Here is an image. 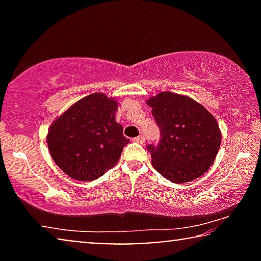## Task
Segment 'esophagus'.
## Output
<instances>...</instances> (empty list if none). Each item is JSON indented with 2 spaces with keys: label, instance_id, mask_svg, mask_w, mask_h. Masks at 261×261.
Masks as SVG:
<instances>
[{
  "label": "esophagus",
  "instance_id": "esophagus-1",
  "mask_svg": "<svg viewBox=\"0 0 261 261\" xmlns=\"http://www.w3.org/2000/svg\"><path fill=\"white\" fill-rule=\"evenodd\" d=\"M133 141L134 142H138V144H144V142H145V137H142V135H139V137L133 139Z\"/></svg>",
  "mask_w": 261,
  "mask_h": 261
}]
</instances>
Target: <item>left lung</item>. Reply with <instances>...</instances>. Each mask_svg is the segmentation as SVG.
Instances as JSON below:
<instances>
[{
    "mask_svg": "<svg viewBox=\"0 0 261 261\" xmlns=\"http://www.w3.org/2000/svg\"><path fill=\"white\" fill-rule=\"evenodd\" d=\"M147 105L160 128L159 144L147 146L154 169L176 184L205 173L221 145L215 117L195 99L173 92H160Z\"/></svg>",
    "mask_w": 261,
    "mask_h": 261,
    "instance_id": "left-lung-1",
    "label": "left lung"
}]
</instances>
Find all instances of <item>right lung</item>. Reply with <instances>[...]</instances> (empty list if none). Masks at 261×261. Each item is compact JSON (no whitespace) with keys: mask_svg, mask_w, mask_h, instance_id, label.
I'll use <instances>...</instances> for the list:
<instances>
[{"mask_svg":"<svg viewBox=\"0 0 261 261\" xmlns=\"http://www.w3.org/2000/svg\"><path fill=\"white\" fill-rule=\"evenodd\" d=\"M117 101L102 92L85 96L53 121L47 147L59 169L76 180H94L119 162L129 139L116 122Z\"/></svg>","mask_w":261,"mask_h":261,"instance_id":"right-lung-1","label":"right lung"}]
</instances>
